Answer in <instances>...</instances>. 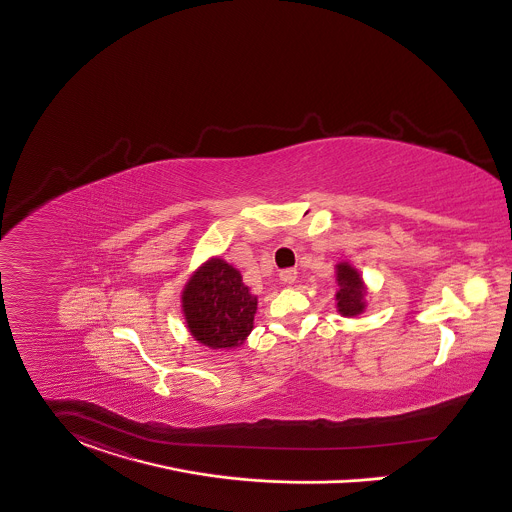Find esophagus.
<instances>
[{
	"label": "esophagus",
	"instance_id": "esophagus-1",
	"mask_svg": "<svg viewBox=\"0 0 512 512\" xmlns=\"http://www.w3.org/2000/svg\"><path fill=\"white\" fill-rule=\"evenodd\" d=\"M279 279H281L283 283H295V279H297V270H295V268L281 270V272H279Z\"/></svg>",
	"mask_w": 512,
	"mask_h": 512
}]
</instances>
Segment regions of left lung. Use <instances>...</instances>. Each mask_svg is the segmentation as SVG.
Masks as SVG:
<instances>
[{
  "label": "left lung",
  "mask_w": 512,
  "mask_h": 512,
  "mask_svg": "<svg viewBox=\"0 0 512 512\" xmlns=\"http://www.w3.org/2000/svg\"><path fill=\"white\" fill-rule=\"evenodd\" d=\"M336 310L345 318H359L367 307V283L349 260H340L336 266Z\"/></svg>",
  "instance_id": "8db88e82"
}]
</instances>
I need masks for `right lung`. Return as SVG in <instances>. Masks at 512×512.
Masks as SVG:
<instances>
[{"label": "right lung", "instance_id": "right-lung-1", "mask_svg": "<svg viewBox=\"0 0 512 512\" xmlns=\"http://www.w3.org/2000/svg\"><path fill=\"white\" fill-rule=\"evenodd\" d=\"M180 307L198 343L209 349H237L254 328L258 295L244 285L233 264L211 256L184 283Z\"/></svg>", "mask_w": 512, "mask_h": 512}]
</instances>
